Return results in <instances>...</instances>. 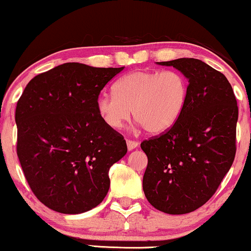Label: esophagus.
I'll return each mask as SVG.
<instances>
[{
  "mask_svg": "<svg viewBox=\"0 0 251 251\" xmlns=\"http://www.w3.org/2000/svg\"><path fill=\"white\" fill-rule=\"evenodd\" d=\"M126 143H127V149H128L129 151L133 150V149H135V148H136L137 146H139V142H137V141L127 140Z\"/></svg>",
  "mask_w": 251,
  "mask_h": 251,
  "instance_id": "obj_1",
  "label": "esophagus"
}]
</instances>
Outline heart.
<instances>
[{"label": "heart", "instance_id": "1", "mask_svg": "<svg viewBox=\"0 0 251 251\" xmlns=\"http://www.w3.org/2000/svg\"><path fill=\"white\" fill-rule=\"evenodd\" d=\"M115 94L102 93L97 110L112 129L133 117L150 134L166 132L181 117L188 101V80L181 73L135 70L119 78Z\"/></svg>", "mask_w": 251, "mask_h": 251}]
</instances>
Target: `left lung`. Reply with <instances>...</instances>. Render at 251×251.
<instances>
[{
	"mask_svg": "<svg viewBox=\"0 0 251 251\" xmlns=\"http://www.w3.org/2000/svg\"><path fill=\"white\" fill-rule=\"evenodd\" d=\"M189 80L184 111L171 128L141 143L143 191L156 209L181 215L214 196L235 157L238 104L223 74L193 58L158 62Z\"/></svg>",
	"mask_w": 251,
	"mask_h": 251,
	"instance_id": "left-lung-1",
	"label": "left lung"
}]
</instances>
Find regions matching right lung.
Segmentation results:
<instances>
[{
  "label": "right lung",
  "instance_id": "1",
  "mask_svg": "<svg viewBox=\"0 0 251 251\" xmlns=\"http://www.w3.org/2000/svg\"><path fill=\"white\" fill-rule=\"evenodd\" d=\"M121 68L67 62L35 76L17 102V154L38 200L61 214L91 210L107 196L109 169L127 152L97 99Z\"/></svg>",
  "mask_w": 251,
  "mask_h": 251
}]
</instances>
